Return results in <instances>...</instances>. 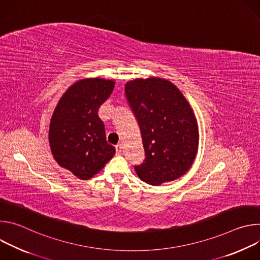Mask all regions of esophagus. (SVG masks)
I'll use <instances>...</instances> for the list:
<instances>
[{
  "instance_id": "esophagus-1",
  "label": "esophagus",
  "mask_w": 260,
  "mask_h": 260,
  "mask_svg": "<svg viewBox=\"0 0 260 260\" xmlns=\"http://www.w3.org/2000/svg\"><path fill=\"white\" fill-rule=\"evenodd\" d=\"M115 150H116V154H121V152H122V146H121V144H118V145H116L115 146Z\"/></svg>"
}]
</instances>
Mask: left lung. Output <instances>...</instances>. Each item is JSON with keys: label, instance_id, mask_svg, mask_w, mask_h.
I'll use <instances>...</instances> for the list:
<instances>
[{"label": "left lung", "instance_id": "obj_1", "mask_svg": "<svg viewBox=\"0 0 260 260\" xmlns=\"http://www.w3.org/2000/svg\"><path fill=\"white\" fill-rule=\"evenodd\" d=\"M124 92L145 151L144 162L135 166L137 175L150 185L184 175L199 145L197 120L186 99L174 84L159 78L127 82Z\"/></svg>", "mask_w": 260, "mask_h": 260}]
</instances>
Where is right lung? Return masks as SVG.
<instances>
[{
    "label": "right lung",
    "mask_w": 260,
    "mask_h": 260,
    "mask_svg": "<svg viewBox=\"0 0 260 260\" xmlns=\"http://www.w3.org/2000/svg\"><path fill=\"white\" fill-rule=\"evenodd\" d=\"M113 87L112 80H80L63 93L54 110L49 127L51 152L60 167L79 179L93 177L115 154L98 115Z\"/></svg>",
    "instance_id": "right-lung-1"
}]
</instances>
